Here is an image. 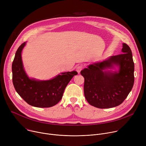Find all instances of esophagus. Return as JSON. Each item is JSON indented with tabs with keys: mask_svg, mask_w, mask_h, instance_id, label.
Here are the masks:
<instances>
[{
	"mask_svg": "<svg viewBox=\"0 0 146 146\" xmlns=\"http://www.w3.org/2000/svg\"><path fill=\"white\" fill-rule=\"evenodd\" d=\"M82 69V65H78L76 68V71L78 73H80Z\"/></svg>",
	"mask_w": 146,
	"mask_h": 146,
	"instance_id": "obj_1",
	"label": "esophagus"
}]
</instances>
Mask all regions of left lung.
Segmentation results:
<instances>
[{
    "instance_id": "1",
    "label": "left lung",
    "mask_w": 146,
    "mask_h": 146,
    "mask_svg": "<svg viewBox=\"0 0 146 146\" xmlns=\"http://www.w3.org/2000/svg\"><path fill=\"white\" fill-rule=\"evenodd\" d=\"M123 53L101 62L91 64L81 71L84 77V92L91 105L100 109L117 106L124 101L134 84V62L129 46L123 43ZM113 64L119 66L118 73L103 71Z\"/></svg>"
}]
</instances>
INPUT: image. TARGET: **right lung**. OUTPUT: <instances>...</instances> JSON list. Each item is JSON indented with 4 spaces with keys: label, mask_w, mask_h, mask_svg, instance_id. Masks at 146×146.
<instances>
[{
    "label": "right lung",
    "mask_w": 146,
    "mask_h": 146,
    "mask_svg": "<svg viewBox=\"0 0 146 146\" xmlns=\"http://www.w3.org/2000/svg\"><path fill=\"white\" fill-rule=\"evenodd\" d=\"M26 43L17 49L12 64L13 82L19 95L29 105L37 108H50L61 100L65 88L77 72L73 71L59 74L48 81L30 79L23 68L21 52Z\"/></svg>",
    "instance_id": "right-lung-1"
}]
</instances>
